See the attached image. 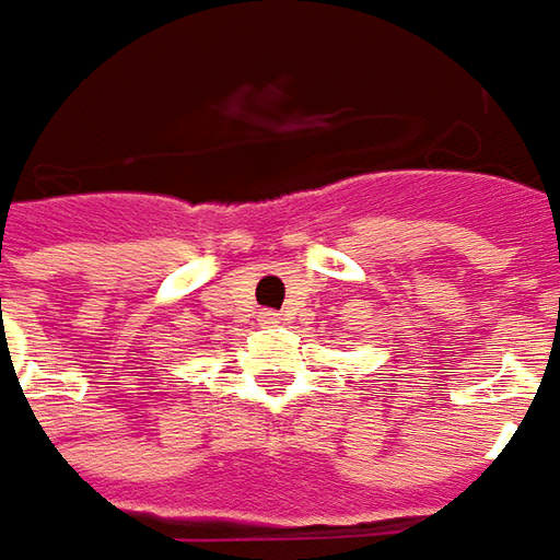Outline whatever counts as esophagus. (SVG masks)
<instances>
[{
    "label": "esophagus",
    "mask_w": 560,
    "mask_h": 560,
    "mask_svg": "<svg viewBox=\"0 0 560 560\" xmlns=\"http://www.w3.org/2000/svg\"><path fill=\"white\" fill-rule=\"evenodd\" d=\"M257 322H260V325H276V322H279V312H260Z\"/></svg>",
    "instance_id": "obj_1"
}]
</instances>
